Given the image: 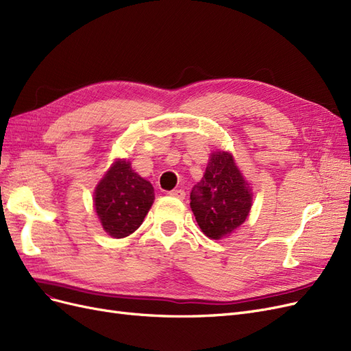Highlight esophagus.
Wrapping results in <instances>:
<instances>
[{
  "label": "esophagus",
  "instance_id": "esophagus-1",
  "mask_svg": "<svg viewBox=\"0 0 351 351\" xmlns=\"http://www.w3.org/2000/svg\"><path fill=\"white\" fill-rule=\"evenodd\" d=\"M168 195L173 196V197H177V199H184L186 192H184L183 189H177V190H173V192H169Z\"/></svg>",
  "mask_w": 351,
  "mask_h": 351
}]
</instances>
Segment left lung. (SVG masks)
Instances as JSON below:
<instances>
[{"label":"left lung","mask_w":351,"mask_h":351,"mask_svg":"<svg viewBox=\"0 0 351 351\" xmlns=\"http://www.w3.org/2000/svg\"><path fill=\"white\" fill-rule=\"evenodd\" d=\"M190 208L209 239L219 240L246 221L252 192L230 152L209 156L206 171L190 193Z\"/></svg>","instance_id":"8db88e82"}]
</instances>
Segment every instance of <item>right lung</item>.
<instances>
[{
  "mask_svg": "<svg viewBox=\"0 0 351 351\" xmlns=\"http://www.w3.org/2000/svg\"><path fill=\"white\" fill-rule=\"evenodd\" d=\"M154 199L152 184L134 173L129 161L117 159L95 189L93 204L102 228L123 239L141 227Z\"/></svg>",
  "mask_w": 351,
  "mask_h": 351,
  "instance_id": "right-lung-1",
  "label": "right lung"
}]
</instances>
